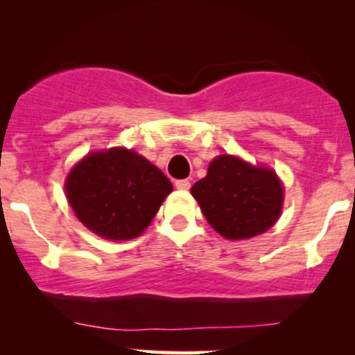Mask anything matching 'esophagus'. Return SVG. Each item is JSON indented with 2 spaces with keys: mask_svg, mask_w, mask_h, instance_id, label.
Masks as SVG:
<instances>
[{
  "mask_svg": "<svg viewBox=\"0 0 355 355\" xmlns=\"http://www.w3.org/2000/svg\"><path fill=\"white\" fill-rule=\"evenodd\" d=\"M175 187H177L178 190H189L190 189V180H177L175 182Z\"/></svg>",
  "mask_w": 355,
  "mask_h": 355,
  "instance_id": "1",
  "label": "esophagus"
}]
</instances>
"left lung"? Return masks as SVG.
Segmentation results:
<instances>
[{
	"instance_id": "left-lung-1",
	"label": "left lung",
	"mask_w": 355,
	"mask_h": 355,
	"mask_svg": "<svg viewBox=\"0 0 355 355\" xmlns=\"http://www.w3.org/2000/svg\"><path fill=\"white\" fill-rule=\"evenodd\" d=\"M207 222L229 240L263 234L279 220L284 187L267 166H255L234 155H220L207 177L191 187Z\"/></svg>"
}]
</instances>
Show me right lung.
Returning <instances> with one entry per match:
<instances>
[{"instance_id":"right-lung-1","label":"right lung","mask_w":355,"mask_h":355,"mask_svg":"<svg viewBox=\"0 0 355 355\" xmlns=\"http://www.w3.org/2000/svg\"><path fill=\"white\" fill-rule=\"evenodd\" d=\"M64 190L75 215L93 234L130 240L150 225L173 187L145 157L115 146L81 158Z\"/></svg>"}]
</instances>
